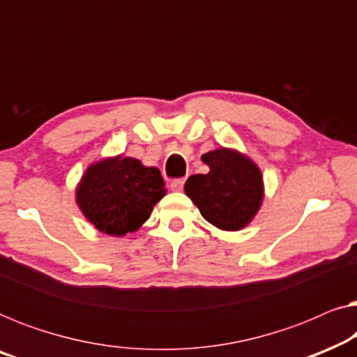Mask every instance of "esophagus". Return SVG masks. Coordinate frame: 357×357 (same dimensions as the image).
<instances>
[{
    "instance_id": "obj_1",
    "label": "esophagus",
    "mask_w": 357,
    "mask_h": 357,
    "mask_svg": "<svg viewBox=\"0 0 357 357\" xmlns=\"http://www.w3.org/2000/svg\"><path fill=\"white\" fill-rule=\"evenodd\" d=\"M183 185H185V178H174L172 182H170V188H172L174 192H182Z\"/></svg>"
}]
</instances>
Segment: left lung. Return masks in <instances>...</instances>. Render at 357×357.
<instances>
[{"instance_id":"left-lung-1","label":"left lung","mask_w":357,"mask_h":357,"mask_svg":"<svg viewBox=\"0 0 357 357\" xmlns=\"http://www.w3.org/2000/svg\"><path fill=\"white\" fill-rule=\"evenodd\" d=\"M208 174L185 182V193L202 216L222 231H238L255 216L263 199V178L255 164L231 149L203 154Z\"/></svg>"}]
</instances>
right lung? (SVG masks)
Wrapping results in <instances>:
<instances>
[{
	"label": "right lung",
	"mask_w": 357,
	"mask_h": 357,
	"mask_svg": "<svg viewBox=\"0 0 357 357\" xmlns=\"http://www.w3.org/2000/svg\"><path fill=\"white\" fill-rule=\"evenodd\" d=\"M165 195L158 167L138 159L100 160L86 170L77 187V204L84 216L109 236H125L149 219L154 204Z\"/></svg>",
	"instance_id": "add662e5"
}]
</instances>
